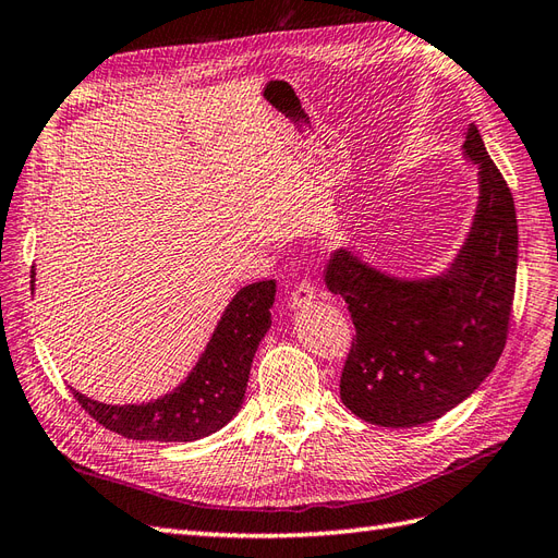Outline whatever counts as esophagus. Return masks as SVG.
Returning a JSON list of instances; mask_svg holds the SVG:
<instances>
[{
	"label": "esophagus",
	"instance_id": "34e87169",
	"mask_svg": "<svg viewBox=\"0 0 558 558\" xmlns=\"http://www.w3.org/2000/svg\"><path fill=\"white\" fill-rule=\"evenodd\" d=\"M312 301H315V289H312L307 281L295 283V289L289 295V307L298 310V307H303V305H310Z\"/></svg>",
	"mask_w": 558,
	"mask_h": 558
}]
</instances>
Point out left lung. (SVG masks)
Instances as JSON below:
<instances>
[{"label":"left lung","instance_id":"1","mask_svg":"<svg viewBox=\"0 0 558 558\" xmlns=\"http://www.w3.org/2000/svg\"><path fill=\"white\" fill-rule=\"evenodd\" d=\"M464 134V156L478 166V208L450 269L400 279L355 251H338L326 265V287L355 324L341 400L376 426H421L454 410L507 343L519 263L513 196L478 128L471 122Z\"/></svg>","mask_w":558,"mask_h":558}]
</instances>
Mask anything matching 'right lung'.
I'll list each match as a JSON object with an SVG mask.
<instances>
[{
    "label": "right lung",
    "instance_id": "right-lung-1",
    "mask_svg": "<svg viewBox=\"0 0 558 558\" xmlns=\"http://www.w3.org/2000/svg\"><path fill=\"white\" fill-rule=\"evenodd\" d=\"M35 289V269L31 275ZM277 281L243 287L222 312L196 366L168 396L142 404H104L73 390L83 410L101 426L132 440L192 442L232 421L246 398L248 374L271 326Z\"/></svg>",
    "mask_w": 558,
    "mask_h": 558
}]
</instances>
